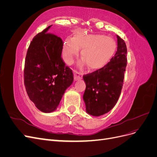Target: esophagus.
I'll list each match as a JSON object with an SVG mask.
<instances>
[{"label": "esophagus", "instance_id": "1", "mask_svg": "<svg viewBox=\"0 0 157 157\" xmlns=\"http://www.w3.org/2000/svg\"><path fill=\"white\" fill-rule=\"evenodd\" d=\"M82 74H80V73L77 72V71H74V79H75V80L77 81V80L82 79Z\"/></svg>", "mask_w": 157, "mask_h": 157}]
</instances>
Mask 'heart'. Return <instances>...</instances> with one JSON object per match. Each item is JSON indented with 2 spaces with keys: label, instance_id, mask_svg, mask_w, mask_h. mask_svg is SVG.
Returning a JSON list of instances; mask_svg holds the SVG:
<instances>
[{
  "label": "heart",
  "instance_id": "obj_1",
  "mask_svg": "<svg viewBox=\"0 0 157 157\" xmlns=\"http://www.w3.org/2000/svg\"><path fill=\"white\" fill-rule=\"evenodd\" d=\"M117 48L116 42L111 37L102 35L77 34L67 38L63 46L62 56L65 62L71 64L82 50L84 59L80 66L86 65L93 71L103 68L112 59Z\"/></svg>",
  "mask_w": 157,
  "mask_h": 157
}]
</instances>
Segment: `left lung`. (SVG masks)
I'll return each mask as SVG.
<instances>
[{
  "label": "left lung",
  "instance_id": "8db88e82",
  "mask_svg": "<svg viewBox=\"0 0 157 157\" xmlns=\"http://www.w3.org/2000/svg\"><path fill=\"white\" fill-rule=\"evenodd\" d=\"M117 50L103 68L83 76L86 83L83 99L89 115H104L116 105L121 93L127 65L125 42L117 35Z\"/></svg>",
  "mask_w": 157,
  "mask_h": 157
}]
</instances>
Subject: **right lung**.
Segmentation results:
<instances>
[{
  "label": "right lung",
  "mask_w": 157,
  "mask_h": 157,
  "mask_svg": "<svg viewBox=\"0 0 157 157\" xmlns=\"http://www.w3.org/2000/svg\"><path fill=\"white\" fill-rule=\"evenodd\" d=\"M51 26L33 38L24 68L28 96L39 110L46 113L56 111L65 90L73 82L72 70L65 66L61 57L63 41L48 33Z\"/></svg>",
  "instance_id": "obj_1"
}]
</instances>
